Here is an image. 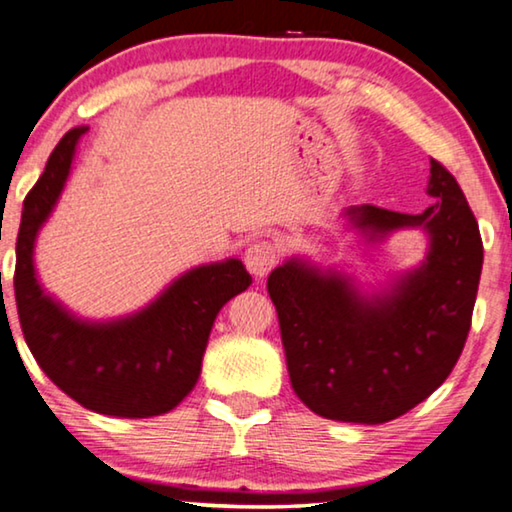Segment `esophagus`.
I'll return each mask as SVG.
<instances>
[{
    "mask_svg": "<svg viewBox=\"0 0 512 512\" xmlns=\"http://www.w3.org/2000/svg\"><path fill=\"white\" fill-rule=\"evenodd\" d=\"M277 247L267 240H258L245 251V263L256 279H263L267 272L277 265Z\"/></svg>",
    "mask_w": 512,
    "mask_h": 512,
    "instance_id": "1",
    "label": "esophagus"
}]
</instances>
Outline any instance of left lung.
<instances>
[{
	"instance_id": "left-lung-1",
	"label": "left lung",
	"mask_w": 512,
	"mask_h": 512,
	"mask_svg": "<svg viewBox=\"0 0 512 512\" xmlns=\"http://www.w3.org/2000/svg\"><path fill=\"white\" fill-rule=\"evenodd\" d=\"M430 206L405 215L350 206L368 245L403 229L428 235L419 267L364 293L350 274L290 258L267 277L290 384L325 419L377 426L423 403L465 348L483 270L474 212L455 180L430 160Z\"/></svg>"
}]
</instances>
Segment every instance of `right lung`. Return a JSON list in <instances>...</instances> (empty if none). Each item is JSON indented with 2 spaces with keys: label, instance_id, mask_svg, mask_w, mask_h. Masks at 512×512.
Instances as JSON below:
<instances>
[{
  "label": "right lung",
  "instance_id": "add662e5",
  "mask_svg": "<svg viewBox=\"0 0 512 512\" xmlns=\"http://www.w3.org/2000/svg\"><path fill=\"white\" fill-rule=\"evenodd\" d=\"M89 128L68 130L22 206L15 245V304L31 355L82 407L123 419L167 414L194 389L217 313L249 288L238 258L180 274L130 316L84 320L45 293L34 267L38 231L52 215Z\"/></svg>",
  "mask_w": 512,
  "mask_h": 512
}]
</instances>
